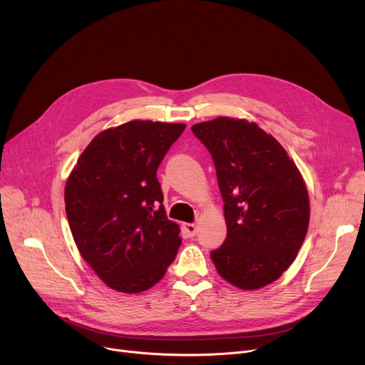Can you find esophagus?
<instances>
[{
    "mask_svg": "<svg viewBox=\"0 0 365 365\" xmlns=\"http://www.w3.org/2000/svg\"><path fill=\"white\" fill-rule=\"evenodd\" d=\"M183 229H185V232H186V235L189 237V238H192V237H195L197 235V225H194V223H183Z\"/></svg>",
    "mask_w": 365,
    "mask_h": 365,
    "instance_id": "34e87169",
    "label": "esophagus"
}]
</instances>
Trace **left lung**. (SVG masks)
Instances as JSON below:
<instances>
[{
	"label": "left lung",
	"mask_w": 365,
	"mask_h": 365,
	"mask_svg": "<svg viewBox=\"0 0 365 365\" xmlns=\"http://www.w3.org/2000/svg\"><path fill=\"white\" fill-rule=\"evenodd\" d=\"M212 153L227 234L210 253L219 275L242 290L278 279L309 225V197L285 149L256 123L220 117L190 127Z\"/></svg>",
	"instance_id": "1"
}]
</instances>
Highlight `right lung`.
Segmentation results:
<instances>
[{
	"mask_svg": "<svg viewBox=\"0 0 365 365\" xmlns=\"http://www.w3.org/2000/svg\"><path fill=\"white\" fill-rule=\"evenodd\" d=\"M185 124L130 121L96 136L65 186L73 241L110 289L140 293L175 260L180 229L167 219L157 170Z\"/></svg>",
	"mask_w": 365,
	"mask_h": 365,
	"instance_id": "right-lung-1",
	"label": "right lung"
}]
</instances>
